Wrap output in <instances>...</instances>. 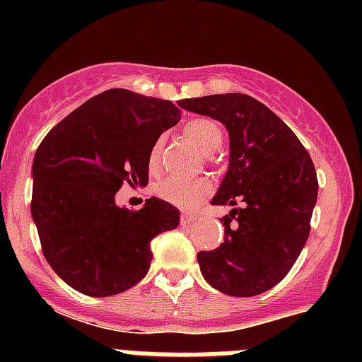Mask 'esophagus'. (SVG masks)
<instances>
[{"mask_svg":"<svg viewBox=\"0 0 362 362\" xmlns=\"http://www.w3.org/2000/svg\"><path fill=\"white\" fill-rule=\"evenodd\" d=\"M196 215L191 214V211H185V214H182V224H191V222H194Z\"/></svg>","mask_w":362,"mask_h":362,"instance_id":"esophagus-1","label":"esophagus"}]
</instances>
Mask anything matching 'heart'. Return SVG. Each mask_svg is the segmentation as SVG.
Instances as JSON below:
<instances>
[{
    "mask_svg": "<svg viewBox=\"0 0 362 362\" xmlns=\"http://www.w3.org/2000/svg\"><path fill=\"white\" fill-rule=\"evenodd\" d=\"M185 136L203 152V154L211 156L221 148L224 134H222V127L218 126L215 120L211 119H192L185 124L184 127ZM160 148H163V140H158L151 148L148 154V168L151 171H156L159 168V156ZM211 191V184L206 178H194V180H187V178L171 177L166 180L159 182L156 192L160 199L164 202L177 204L180 208H191L196 203L206 198Z\"/></svg>",
    "mask_w": 362,
    "mask_h": 362,
    "instance_id": "heart-1",
    "label": "heart"
}]
</instances>
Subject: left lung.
<instances>
[{
  "instance_id": "left-lung-1",
  "label": "left lung",
  "mask_w": 362,
  "mask_h": 362,
  "mask_svg": "<svg viewBox=\"0 0 362 362\" xmlns=\"http://www.w3.org/2000/svg\"><path fill=\"white\" fill-rule=\"evenodd\" d=\"M178 107L218 120L229 134V166L211 204L233 210L221 221L224 242L198 254L204 280L236 298L266 293L308 240L319 192L312 158L280 117L247 94L191 98Z\"/></svg>"
}]
</instances>
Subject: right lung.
I'll list each match as a JSON object with an SVG mask.
<instances>
[{
  "label": "right lung",
  "mask_w": 362,
  "mask_h": 362,
  "mask_svg": "<svg viewBox=\"0 0 362 362\" xmlns=\"http://www.w3.org/2000/svg\"><path fill=\"white\" fill-rule=\"evenodd\" d=\"M178 120L171 101L108 89L36 148L33 221L50 268L78 293L105 298L136 286L151 268L152 238L180 222L164 199H147L138 211L115 203L124 182L147 185L152 145Z\"/></svg>",
  "instance_id": "1"
}]
</instances>
